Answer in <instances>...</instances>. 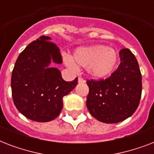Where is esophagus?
<instances>
[{
    "label": "esophagus",
    "mask_w": 154,
    "mask_h": 154,
    "mask_svg": "<svg viewBox=\"0 0 154 154\" xmlns=\"http://www.w3.org/2000/svg\"><path fill=\"white\" fill-rule=\"evenodd\" d=\"M78 82H79V83H85V80L83 79L82 77H78Z\"/></svg>",
    "instance_id": "obj_1"
}]
</instances>
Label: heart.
<instances>
[{"label": "heart", "mask_w": 154, "mask_h": 154, "mask_svg": "<svg viewBox=\"0 0 154 154\" xmlns=\"http://www.w3.org/2000/svg\"><path fill=\"white\" fill-rule=\"evenodd\" d=\"M66 65L71 68L86 67L91 77L97 79L112 74L117 67L118 57L114 49L105 45L81 47L74 51L72 58L65 57Z\"/></svg>", "instance_id": "1"}]
</instances>
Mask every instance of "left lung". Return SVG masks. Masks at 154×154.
<instances>
[{"mask_svg":"<svg viewBox=\"0 0 154 154\" xmlns=\"http://www.w3.org/2000/svg\"><path fill=\"white\" fill-rule=\"evenodd\" d=\"M121 63L106 79L87 80L89 112L104 123H117L134 114L140 103L141 73L135 56L129 49L119 52Z\"/></svg>","mask_w":154,"mask_h":154,"instance_id":"1","label":"left lung"}]
</instances>
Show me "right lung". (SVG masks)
<instances>
[{"instance_id": "1", "label": "right lung", "mask_w": 154, "mask_h": 154, "mask_svg": "<svg viewBox=\"0 0 154 154\" xmlns=\"http://www.w3.org/2000/svg\"><path fill=\"white\" fill-rule=\"evenodd\" d=\"M42 36L18 56L12 72L11 88L14 105L25 117L35 122L55 119L63 108V97L77 85V77L65 82L60 70L50 63H62L60 49Z\"/></svg>"}]
</instances>
